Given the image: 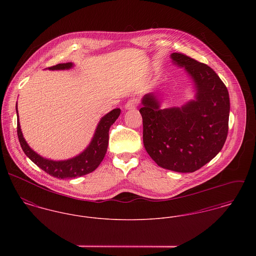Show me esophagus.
<instances>
[{
	"instance_id": "esophagus-1",
	"label": "esophagus",
	"mask_w": 256,
	"mask_h": 256,
	"mask_svg": "<svg viewBox=\"0 0 256 256\" xmlns=\"http://www.w3.org/2000/svg\"><path fill=\"white\" fill-rule=\"evenodd\" d=\"M138 106H139V100L134 98L129 100L126 102L125 108H126V110H134V108H136Z\"/></svg>"
}]
</instances>
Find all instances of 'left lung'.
I'll return each instance as SVG.
<instances>
[{"mask_svg": "<svg viewBox=\"0 0 256 256\" xmlns=\"http://www.w3.org/2000/svg\"><path fill=\"white\" fill-rule=\"evenodd\" d=\"M170 57L193 80L196 98L182 108L162 110L154 94H146L140 108L143 142L146 152L158 166L178 172H193L214 158L226 142L228 92L208 65L182 53H172Z\"/></svg>", "mask_w": 256, "mask_h": 256, "instance_id": "obj_1", "label": "left lung"}]
</instances>
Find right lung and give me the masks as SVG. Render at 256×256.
Here are the masks:
<instances>
[{
  "label": "right lung",
  "mask_w": 256,
  "mask_h": 256,
  "mask_svg": "<svg viewBox=\"0 0 256 256\" xmlns=\"http://www.w3.org/2000/svg\"><path fill=\"white\" fill-rule=\"evenodd\" d=\"M73 67V63H63L58 64L52 67H49V70H68ZM16 115H18V137L20 143V146L24 154L39 166L45 172L51 176L57 178H74L78 176H86L94 172L102 162L108 146L110 139V129L111 125L119 117L121 110L115 108L111 110L110 113L104 115L94 132L92 140L88 146L76 156L66 160H51L42 158L36 154L32 148L28 145L24 140L20 125L18 122V102L16 106Z\"/></svg>",
  "instance_id": "right-lung-1"
}]
</instances>
